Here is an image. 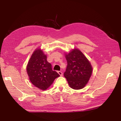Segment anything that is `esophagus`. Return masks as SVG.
Instances as JSON below:
<instances>
[{
	"label": "esophagus",
	"mask_w": 121,
	"mask_h": 121,
	"mask_svg": "<svg viewBox=\"0 0 121 121\" xmlns=\"http://www.w3.org/2000/svg\"><path fill=\"white\" fill-rule=\"evenodd\" d=\"M58 73L60 76H62L63 75V73L61 71H58Z\"/></svg>",
	"instance_id": "esophagus-1"
}]
</instances>
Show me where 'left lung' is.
<instances>
[{
	"instance_id": "1",
	"label": "left lung",
	"mask_w": 121,
	"mask_h": 121,
	"mask_svg": "<svg viewBox=\"0 0 121 121\" xmlns=\"http://www.w3.org/2000/svg\"><path fill=\"white\" fill-rule=\"evenodd\" d=\"M67 67L64 76L69 86L74 89L83 88L91 78L92 67L89 60L78 49L65 53Z\"/></svg>"
}]
</instances>
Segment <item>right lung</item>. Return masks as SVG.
Masks as SVG:
<instances>
[{
    "mask_svg": "<svg viewBox=\"0 0 121 121\" xmlns=\"http://www.w3.org/2000/svg\"><path fill=\"white\" fill-rule=\"evenodd\" d=\"M26 72L30 82L39 89L45 91L60 76L53 71L47 60V55L40 48H37L30 56L26 66Z\"/></svg>",
    "mask_w": 121,
    "mask_h": 121,
    "instance_id": "add662e5",
    "label": "right lung"
}]
</instances>
